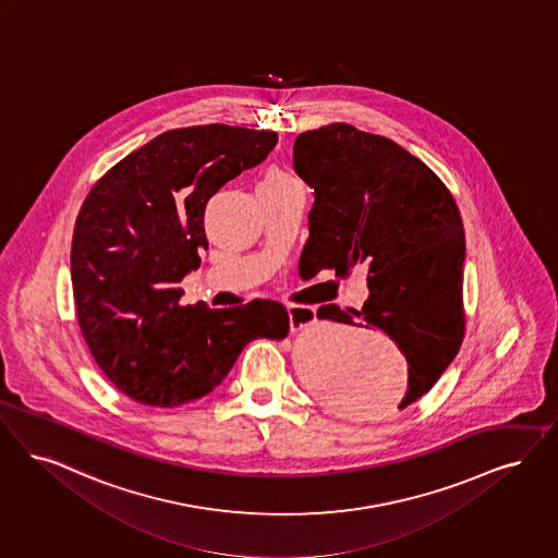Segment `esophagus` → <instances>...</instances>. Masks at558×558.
Instances as JSON below:
<instances>
[{
	"label": "esophagus",
	"instance_id": "1",
	"mask_svg": "<svg viewBox=\"0 0 558 558\" xmlns=\"http://www.w3.org/2000/svg\"><path fill=\"white\" fill-rule=\"evenodd\" d=\"M290 330L296 332L305 326H310L315 319V310L307 305H289Z\"/></svg>",
	"mask_w": 558,
	"mask_h": 558
}]
</instances>
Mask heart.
Here are the masks:
<instances>
[{"instance_id": "heart-1", "label": "heart", "mask_w": 558, "mask_h": 558, "mask_svg": "<svg viewBox=\"0 0 558 558\" xmlns=\"http://www.w3.org/2000/svg\"><path fill=\"white\" fill-rule=\"evenodd\" d=\"M289 177H284L280 170H269L268 174L264 177L262 182H280V180H287Z\"/></svg>"}]
</instances>
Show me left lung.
Segmentation results:
<instances>
[{"mask_svg":"<svg viewBox=\"0 0 558 558\" xmlns=\"http://www.w3.org/2000/svg\"><path fill=\"white\" fill-rule=\"evenodd\" d=\"M294 172L313 189L299 274L367 269L361 310L322 305L317 317L390 336L409 363L399 409L424 397L465 335V230L445 182L395 141L351 124L299 134Z\"/></svg>","mask_w":558,"mask_h":558,"instance_id":"8db88e82","label":"left lung"}]
</instances>
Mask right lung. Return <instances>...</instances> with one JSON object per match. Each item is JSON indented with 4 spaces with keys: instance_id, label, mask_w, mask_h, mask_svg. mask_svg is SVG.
I'll return each mask as SVG.
<instances>
[{
    "instance_id": "right-lung-1",
    "label": "right lung",
    "mask_w": 558,
    "mask_h": 558,
    "mask_svg": "<svg viewBox=\"0 0 558 558\" xmlns=\"http://www.w3.org/2000/svg\"><path fill=\"white\" fill-rule=\"evenodd\" d=\"M278 134L205 124L168 131L118 161L83 203L70 251L81 332L133 401L177 407L209 395L255 338L289 335L284 305H182L207 248L205 205L262 163Z\"/></svg>"
}]
</instances>
